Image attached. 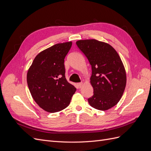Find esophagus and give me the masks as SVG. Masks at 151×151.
Segmentation results:
<instances>
[{"label": "esophagus", "instance_id": "esophagus-1", "mask_svg": "<svg viewBox=\"0 0 151 151\" xmlns=\"http://www.w3.org/2000/svg\"><path fill=\"white\" fill-rule=\"evenodd\" d=\"M83 86V83H80L77 84V87H78V88H81L82 86Z\"/></svg>", "mask_w": 151, "mask_h": 151}]
</instances>
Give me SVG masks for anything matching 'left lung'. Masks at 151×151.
Wrapping results in <instances>:
<instances>
[{
	"label": "left lung",
	"instance_id": "8db88e82",
	"mask_svg": "<svg viewBox=\"0 0 151 151\" xmlns=\"http://www.w3.org/2000/svg\"><path fill=\"white\" fill-rule=\"evenodd\" d=\"M76 44L92 67L94 94L88 102L95 109L108 110L119 102L126 86V71L119 55L109 44L95 39L78 40Z\"/></svg>",
	"mask_w": 151,
	"mask_h": 151
}]
</instances>
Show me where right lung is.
<instances>
[{"mask_svg":"<svg viewBox=\"0 0 151 151\" xmlns=\"http://www.w3.org/2000/svg\"><path fill=\"white\" fill-rule=\"evenodd\" d=\"M72 45V42L57 43L43 50L35 57L27 73L32 97L47 112L67 108L76 91L65 77L64 59Z\"/></svg>","mask_w":151,"mask_h":151,"instance_id":"1","label":"right lung"}]
</instances>
